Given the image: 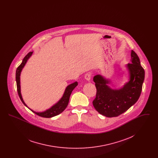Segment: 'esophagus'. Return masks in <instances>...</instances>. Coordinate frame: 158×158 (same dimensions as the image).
Returning a JSON list of instances; mask_svg holds the SVG:
<instances>
[{
	"mask_svg": "<svg viewBox=\"0 0 158 158\" xmlns=\"http://www.w3.org/2000/svg\"><path fill=\"white\" fill-rule=\"evenodd\" d=\"M85 78L86 81H89L90 80V78H91V74L90 73H86L85 75Z\"/></svg>",
	"mask_w": 158,
	"mask_h": 158,
	"instance_id": "obj_1",
	"label": "esophagus"
}]
</instances>
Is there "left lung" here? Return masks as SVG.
<instances>
[{"label":"left lung","instance_id":"obj_1","mask_svg":"<svg viewBox=\"0 0 158 158\" xmlns=\"http://www.w3.org/2000/svg\"><path fill=\"white\" fill-rule=\"evenodd\" d=\"M130 61L131 63L126 65L128 80L120 88H111L108 85L111 83V81L103 76L97 75L94 77L97 95L93 101V105L102 115L117 117L134 105L140 97L144 79V70L138 56L133 50L131 52Z\"/></svg>","mask_w":158,"mask_h":158}]
</instances>
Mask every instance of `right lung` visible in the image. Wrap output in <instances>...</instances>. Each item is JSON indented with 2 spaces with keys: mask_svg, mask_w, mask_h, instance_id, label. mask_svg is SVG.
Segmentation results:
<instances>
[{
  "mask_svg": "<svg viewBox=\"0 0 158 158\" xmlns=\"http://www.w3.org/2000/svg\"><path fill=\"white\" fill-rule=\"evenodd\" d=\"M33 52H30L28 54H27L25 56V57L23 58L22 63L18 66V68H17L16 71V85H17V90H18V93L19 95V97L21 99V101L23 102V104L25 105L27 108H28L31 111H32L33 113H35V114H37L38 115L42 117H44V118H51L54 116H56L59 114H60V113H62L67 107L68 104H69V98L73 90L76 88V86H77V85H78V83L77 82L71 83L70 85H69L66 88L64 92V94L62 96V97L60 98V100L56 103L54 105H53L52 107H50V108L44 111L43 112H36L33 111L32 110H31L30 108L27 104L25 103L23 99L22 95H21V82H20V76L21 72L23 70V68H24L25 65L26 64L28 60L31 57V56H32Z\"/></svg>",
  "mask_w": 158,
  "mask_h": 158,
  "instance_id": "right-lung-1",
  "label": "right lung"
}]
</instances>
